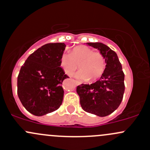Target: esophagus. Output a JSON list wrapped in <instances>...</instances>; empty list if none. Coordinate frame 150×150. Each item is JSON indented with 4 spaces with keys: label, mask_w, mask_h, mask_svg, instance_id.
I'll return each mask as SVG.
<instances>
[{
    "label": "esophagus",
    "mask_w": 150,
    "mask_h": 150,
    "mask_svg": "<svg viewBox=\"0 0 150 150\" xmlns=\"http://www.w3.org/2000/svg\"><path fill=\"white\" fill-rule=\"evenodd\" d=\"M75 84H76V85H80V82H78V80H75Z\"/></svg>",
    "instance_id": "1"
}]
</instances>
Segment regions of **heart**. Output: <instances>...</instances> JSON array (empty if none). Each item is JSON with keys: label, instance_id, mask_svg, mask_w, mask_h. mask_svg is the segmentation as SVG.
<instances>
[{"label": "heart", "instance_id": "obj_1", "mask_svg": "<svg viewBox=\"0 0 150 150\" xmlns=\"http://www.w3.org/2000/svg\"><path fill=\"white\" fill-rule=\"evenodd\" d=\"M60 64L69 76L75 73L79 64L80 70L77 73V78L82 80L88 78L94 80L103 75L105 68V59L100 52H94L87 46H78L75 47L70 54L63 53Z\"/></svg>", "mask_w": 150, "mask_h": 150}]
</instances>
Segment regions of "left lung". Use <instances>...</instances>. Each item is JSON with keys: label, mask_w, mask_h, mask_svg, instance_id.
Listing matches in <instances>:
<instances>
[{"label": "left lung", "mask_w": 150, "mask_h": 150, "mask_svg": "<svg viewBox=\"0 0 150 150\" xmlns=\"http://www.w3.org/2000/svg\"><path fill=\"white\" fill-rule=\"evenodd\" d=\"M87 44L103 54L106 65L98 81L92 84L80 85L76 91L85 111L103 117L112 113L121 103L125 90L124 73L114 51L100 42Z\"/></svg>", "instance_id": "1"}]
</instances>
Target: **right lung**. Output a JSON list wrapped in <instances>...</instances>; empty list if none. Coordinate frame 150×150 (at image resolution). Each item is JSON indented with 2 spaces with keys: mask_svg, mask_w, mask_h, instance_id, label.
Segmentation results:
<instances>
[{
  "mask_svg": "<svg viewBox=\"0 0 150 150\" xmlns=\"http://www.w3.org/2000/svg\"><path fill=\"white\" fill-rule=\"evenodd\" d=\"M64 43H49L30 54L17 79V93L24 108L35 116L56 111L62 103V83L68 78L60 67Z\"/></svg>",
  "mask_w": 150,
  "mask_h": 150,
  "instance_id": "1",
  "label": "right lung"
}]
</instances>
